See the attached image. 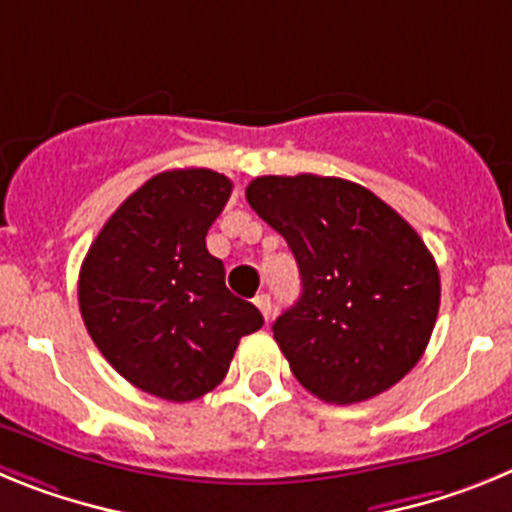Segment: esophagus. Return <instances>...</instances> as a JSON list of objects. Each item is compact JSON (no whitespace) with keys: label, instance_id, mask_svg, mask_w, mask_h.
I'll return each mask as SVG.
<instances>
[{"label":"esophagus","instance_id":"1","mask_svg":"<svg viewBox=\"0 0 512 512\" xmlns=\"http://www.w3.org/2000/svg\"><path fill=\"white\" fill-rule=\"evenodd\" d=\"M253 302H256V307H259V310H261V315H264V318L269 320L271 318V297L261 292V295L253 297Z\"/></svg>","mask_w":512,"mask_h":512}]
</instances>
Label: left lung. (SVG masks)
<instances>
[{
    "mask_svg": "<svg viewBox=\"0 0 512 512\" xmlns=\"http://www.w3.org/2000/svg\"><path fill=\"white\" fill-rule=\"evenodd\" d=\"M246 200L300 266V300L271 325L297 382L336 405L400 382L441 305L438 266L413 225L336 176H259Z\"/></svg>",
    "mask_w": 512,
    "mask_h": 512,
    "instance_id": "8db88e82",
    "label": "left lung"
}]
</instances>
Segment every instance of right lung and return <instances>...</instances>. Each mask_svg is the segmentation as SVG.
Wrapping results in <instances>:
<instances>
[{
  "mask_svg": "<svg viewBox=\"0 0 512 512\" xmlns=\"http://www.w3.org/2000/svg\"><path fill=\"white\" fill-rule=\"evenodd\" d=\"M233 192L210 169L156 174L115 210L79 271L89 336L120 377L161 400L189 402L223 382L238 341L264 325L230 295L207 230Z\"/></svg>",
  "mask_w": 512,
  "mask_h": 512,
  "instance_id": "obj_1",
  "label": "right lung"
}]
</instances>
